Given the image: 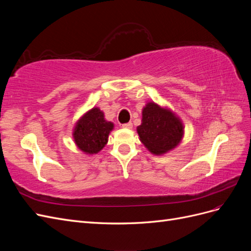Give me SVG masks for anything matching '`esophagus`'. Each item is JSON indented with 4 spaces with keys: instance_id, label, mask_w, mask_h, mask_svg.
Returning a JSON list of instances; mask_svg holds the SVG:
<instances>
[{
    "instance_id": "esophagus-1",
    "label": "esophagus",
    "mask_w": 251,
    "mask_h": 251,
    "mask_svg": "<svg viewBox=\"0 0 251 251\" xmlns=\"http://www.w3.org/2000/svg\"><path fill=\"white\" fill-rule=\"evenodd\" d=\"M123 127H124V128H132V127H133V124H132V123L125 124V125H123Z\"/></svg>"
}]
</instances>
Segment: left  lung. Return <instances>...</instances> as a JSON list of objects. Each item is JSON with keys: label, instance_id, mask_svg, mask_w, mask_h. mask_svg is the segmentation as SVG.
<instances>
[{"label": "left lung", "instance_id": "left-lung-1", "mask_svg": "<svg viewBox=\"0 0 251 251\" xmlns=\"http://www.w3.org/2000/svg\"><path fill=\"white\" fill-rule=\"evenodd\" d=\"M139 140L153 155L161 156L176 149L184 137V125L171 108L148 101L142 108Z\"/></svg>", "mask_w": 251, "mask_h": 251}]
</instances>
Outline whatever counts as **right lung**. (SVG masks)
<instances>
[{
  "mask_svg": "<svg viewBox=\"0 0 251 251\" xmlns=\"http://www.w3.org/2000/svg\"><path fill=\"white\" fill-rule=\"evenodd\" d=\"M114 124L104 118L98 107L88 110L77 119L73 126L72 137L76 147L86 155H96L108 143Z\"/></svg>",
  "mask_w": 251,
  "mask_h": 251,
  "instance_id": "obj_1",
  "label": "right lung"
}]
</instances>
